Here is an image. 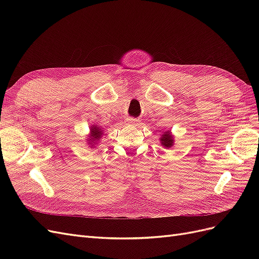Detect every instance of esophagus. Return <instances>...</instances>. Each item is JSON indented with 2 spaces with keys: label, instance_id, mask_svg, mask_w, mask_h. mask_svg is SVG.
<instances>
[{
  "label": "esophagus",
  "instance_id": "34e87169",
  "mask_svg": "<svg viewBox=\"0 0 259 259\" xmlns=\"http://www.w3.org/2000/svg\"><path fill=\"white\" fill-rule=\"evenodd\" d=\"M126 123L130 124V125H134V126H137V125H138V120H136V119H127Z\"/></svg>",
  "mask_w": 259,
  "mask_h": 259
}]
</instances>
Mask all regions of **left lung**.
Returning <instances> with one entry per match:
<instances>
[{
  "label": "left lung",
  "mask_w": 259,
  "mask_h": 259,
  "mask_svg": "<svg viewBox=\"0 0 259 259\" xmlns=\"http://www.w3.org/2000/svg\"><path fill=\"white\" fill-rule=\"evenodd\" d=\"M175 139L170 131H165L160 137V144L165 149H169L174 146Z\"/></svg>",
  "instance_id": "left-lung-1"
}]
</instances>
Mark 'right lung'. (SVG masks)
I'll return each mask as SVG.
<instances>
[{
    "mask_svg": "<svg viewBox=\"0 0 259 259\" xmlns=\"http://www.w3.org/2000/svg\"><path fill=\"white\" fill-rule=\"evenodd\" d=\"M105 131L103 130V127H100L99 125H92L90 127V134L86 135L88 136V139H85L88 142V145L90 148H96V146H98V143H100L101 136L104 135Z\"/></svg>",
    "mask_w": 259,
    "mask_h": 259,
    "instance_id": "1",
    "label": "right lung"
}]
</instances>
